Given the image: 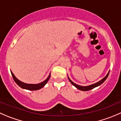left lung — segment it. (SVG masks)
Masks as SVG:
<instances>
[{
  "label": "left lung",
  "instance_id": "left-lung-1",
  "mask_svg": "<svg viewBox=\"0 0 121 121\" xmlns=\"http://www.w3.org/2000/svg\"><path fill=\"white\" fill-rule=\"evenodd\" d=\"M109 73V71L108 73V74H106V76H105V77H104L102 79L100 80V81H99V82H97V83H94V84H91V85L86 86H80V85H78V84H76V83H74L73 82V81H71V80H70V78H69V76H68V78H69V80L70 81V83H71V84L74 86L76 87L77 89H78V90H82V91H88V90H92V89H94V88L96 87L99 86H100V84H102V83H104L105 80H106V78H108V77Z\"/></svg>",
  "mask_w": 121,
  "mask_h": 121
}]
</instances>
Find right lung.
Instances as JSON below:
<instances>
[{"instance_id": "right-lung-1", "label": "right lung", "mask_w": 121, "mask_h": 121, "mask_svg": "<svg viewBox=\"0 0 121 121\" xmlns=\"http://www.w3.org/2000/svg\"><path fill=\"white\" fill-rule=\"evenodd\" d=\"M10 72H11L12 76L13 78L15 83H16L19 86L21 87V88H22V89H26V90H39V89H41V88H43V87H44V86H45V84H47V83L48 82L49 79H50V76H51V74H50L48 77L45 80L42 82L41 83H38V84H28V83H23V82H21L19 80L17 79L11 70H10Z\"/></svg>"}]
</instances>
